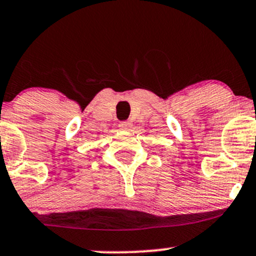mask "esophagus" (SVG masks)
<instances>
[{
  "mask_svg": "<svg viewBox=\"0 0 256 256\" xmlns=\"http://www.w3.org/2000/svg\"><path fill=\"white\" fill-rule=\"evenodd\" d=\"M118 127L120 129H122V130H130L132 127H133V124H132V122H129V120H123V122H120V124H118Z\"/></svg>",
  "mask_w": 256,
  "mask_h": 256,
  "instance_id": "34e87169",
  "label": "esophagus"
}]
</instances>
